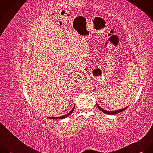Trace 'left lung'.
Segmentation results:
<instances>
[{
    "label": "left lung",
    "mask_w": 153,
    "mask_h": 153,
    "mask_svg": "<svg viewBox=\"0 0 153 153\" xmlns=\"http://www.w3.org/2000/svg\"><path fill=\"white\" fill-rule=\"evenodd\" d=\"M97 104L98 108H99V109H100V111H101L102 112H104V113H105V114H108V115H114V114H118V113H119V112H123V111L126 110V109L128 108V107H126V108H123V109H118V110L112 111H106V110H105V109L101 108V107L98 105V104L97 103Z\"/></svg>",
    "instance_id": "8db88e82"
}]
</instances>
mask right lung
Instances as JSON below:
<instances>
[{
	"label": "right lung",
	"mask_w": 153,
	"mask_h": 153,
	"mask_svg": "<svg viewBox=\"0 0 153 153\" xmlns=\"http://www.w3.org/2000/svg\"><path fill=\"white\" fill-rule=\"evenodd\" d=\"M75 105H74V107H73V108L68 113V114H66L65 115H63V116H60V117H47L48 118H50V119H52V120H59V119H64V118H66V117H68V116H69V115H70L71 114H72V112H73V111H74V109L75 108Z\"/></svg>",
	"instance_id": "obj_1"
}]
</instances>
